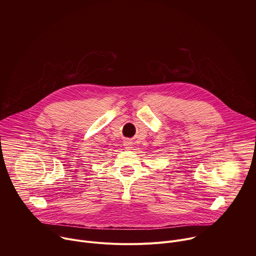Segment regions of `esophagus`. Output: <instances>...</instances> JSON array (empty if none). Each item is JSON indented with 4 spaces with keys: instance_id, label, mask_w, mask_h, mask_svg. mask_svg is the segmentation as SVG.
<instances>
[{
    "instance_id": "34e87169",
    "label": "esophagus",
    "mask_w": 256,
    "mask_h": 256,
    "mask_svg": "<svg viewBox=\"0 0 256 256\" xmlns=\"http://www.w3.org/2000/svg\"><path fill=\"white\" fill-rule=\"evenodd\" d=\"M132 142L130 140H126L124 142V146H126V149H132Z\"/></svg>"
}]
</instances>
